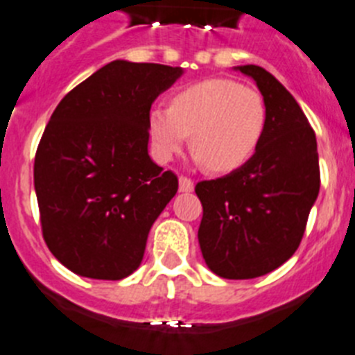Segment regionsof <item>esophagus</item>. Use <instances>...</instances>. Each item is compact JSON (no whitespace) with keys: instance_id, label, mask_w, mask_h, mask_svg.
Listing matches in <instances>:
<instances>
[{"instance_id":"1","label":"esophagus","mask_w":355,"mask_h":355,"mask_svg":"<svg viewBox=\"0 0 355 355\" xmlns=\"http://www.w3.org/2000/svg\"><path fill=\"white\" fill-rule=\"evenodd\" d=\"M178 187H180L182 193H191V191L195 189V182L187 177H180L178 178Z\"/></svg>"}]
</instances>
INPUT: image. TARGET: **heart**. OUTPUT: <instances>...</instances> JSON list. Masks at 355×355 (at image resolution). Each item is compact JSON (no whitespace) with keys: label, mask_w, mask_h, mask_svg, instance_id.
Instances as JSON below:
<instances>
[{"label":"heart","mask_w":355,"mask_h":355,"mask_svg":"<svg viewBox=\"0 0 355 355\" xmlns=\"http://www.w3.org/2000/svg\"><path fill=\"white\" fill-rule=\"evenodd\" d=\"M155 152L171 159L191 146L214 173L241 168L257 152L266 128L261 92L229 78H209L180 89L169 107H153L148 118Z\"/></svg>","instance_id":"1"}]
</instances>
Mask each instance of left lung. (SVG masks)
<instances>
[{"label":"left lung","instance_id":"8db88e82","mask_svg":"<svg viewBox=\"0 0 355 355\" xmlns=\"http://www.w3.org/2000/svg\"><path fill=\"white\" fill-rule=\"evenodd\" d=\"M239 71L255 80L266 103L263 139L241 168L195 187L203 259L234 280L266 275L297 252L320 191L316 135L300 105L263 67Z\"/></svg>","mask_w":355,"mask_h":355}]
</instances>
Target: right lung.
I'll return each mask as SVG.
<instances>
[{
  "mask_svg": "<svg viewBox=\"0 0 355 355\" xmlns=\"http://www.w3.org/2000/svg\"><path fill=\"white\" fill-rule=\"evenodd\" d=\"M180 67L114 60L71 89L37 146L42 237L73 273L119 280L139 268L178 178L148 155V118Z\"/></svg>",
  "mask_w": 355,
  "mask_h": 355,
  "instance_id": "right-lung-1",
  "label": "right lung"
}]
</instances>
